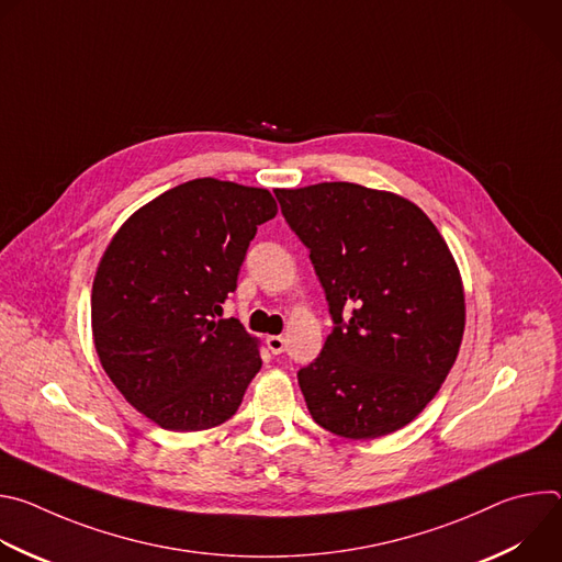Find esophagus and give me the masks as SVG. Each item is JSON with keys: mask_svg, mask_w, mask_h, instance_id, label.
I'll list each match as a JSON object with an SVG mask.
<instances>
[{"mask_svg": "<svg viewBox=\"0 0 562 562\" xmlns=\"http://www.w3.org/2000/svg\"><path fill=\"white\" fill-rule=\"evenodd\" d=\"M267 347H269V351H271L273 356H280V353L284 351L286 342H284L282 336H267Z\"/></svg>", "mask_w": 562, "mask_h": 562, "instance_id": "obj_1", "label": "esophagus"}]
</instances>
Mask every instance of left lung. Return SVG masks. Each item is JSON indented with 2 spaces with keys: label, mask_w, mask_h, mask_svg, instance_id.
<instances>
[{
  "label": "left lung",
  "mask_w": 562,
  "mask_h": 562,
  "mask_svg": "<svg viewBox=\"0 0 562 562\" xmlns=\"http://www.w3.org/2000/svg\"><path fill=\"white\" fill-rule=\"evenodd\" d=\"M308 249L334 331L297 371L311 418L369 440L409 425L438 393L464 331V293L434 222L409 200L351 182L276 189Z\"/></svg>",
  "instance_id": "obj_1"
}]
</instances>
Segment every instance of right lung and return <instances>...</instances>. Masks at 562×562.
<instances>
[{"label": "right lung", "instance_id": "1", "mask_svg": "<svg viewBox=\"0 0 562 562\" xmlns=\"http://www.w3.org/2000/svg\"><path fill=\"white\" fill-rule=\"evenodd\" d=\"M276 213L267 189L200 178L133 213L104 251L91 295L95 349L120 393L162 429L226 423L260 371L256 338L217 315Z\"/></svg>", "mask_w": 562, "mask_h": 562}]
</instances>
